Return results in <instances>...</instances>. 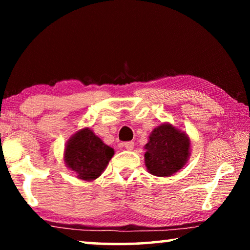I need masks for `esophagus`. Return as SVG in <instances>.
Segmentation results:
<instances>
[{
    "mask_svg": "<svg viewBox=\"0 0 250 250\" xmlns=\"http://www.w3.org/2000/svg\"><path fill=\"white\" fill-rule=\"evenodd\" d=\"M124 146H125V147L128 151H131V150H133V147H134V143L132 142V141H128V142H125L124 143Z\"/></svg>",
    "mask_w": 250,
    "mask_h": 250,
    "instance_id": "1",
    "label": "esophagus"
}]
</instances>
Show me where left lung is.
Returning a JSON list of instances; mask_svg holds the SVG:
<instances>
[{
	"label": "left lung",
	"instance_id": "left-lung-1",
	"mask_svg": "<svg viewBox=\"0 0 250 250\" xmlns=\"http://www.w3.org/2000/svg\"><path fill=\"white\" fill-rule=\"evenodd\" d=\"M147 172L155 176H171L188 163L191 140L184 131L164 122L152 131L145 146Z\"/></svg>",
	"mask_w": 250,
	"mask_h": 250
}]
</instances>
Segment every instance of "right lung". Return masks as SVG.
I'll list each match as a JSON object with an SVG mask.
<instances>
[{"label": "right lung", "instance_id": "add662e5", "mask_svg": "<svg viewBox=\"0 0 250 250\" xmlns=\"http://www.w3.org/2000/svg\"><path fill=\"white\" fill-rule=\"evenodd\" d=\"M115 150L104 145L90 128H83L68 139L64 151L66 167L77 179L91 182L103 174Z\"/></svg>", "mask_w": 250, "mask_h": 250}]
</instances>
